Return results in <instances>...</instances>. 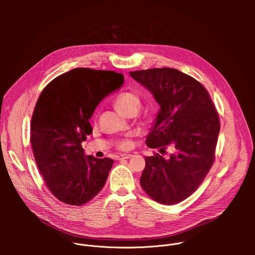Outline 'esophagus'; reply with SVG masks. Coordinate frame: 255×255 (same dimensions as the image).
<instances>
[{
  "label": "esophagus",
  "mask_w": 255,
  "mask_h": 255,
  "mask_svg": "<svg viewBox=\"0 0 255 255\" xmlns=\"http://www.w3.org/2000/svg\"><path fill=\"white\" fill-rule=\"evenodd\" d=\"M131 157H132L131 154H122L119 156V159H129Z\"/></svg>",
  "instance_id": "1"
}]
</instances>
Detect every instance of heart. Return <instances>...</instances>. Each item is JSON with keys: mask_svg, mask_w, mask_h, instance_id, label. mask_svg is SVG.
I'll list each match as a JSON object with an SVG mask.
<instances>
[{"mask_svg": "<svg viewBox=\"0 0 255 255\" xmlns=\"http://www.w3.org/2000/svg\"><path fill=\"white\" fill-rule=\"evenodd\" d=\"M114 105H115V108L121 114L125 116H129L132 113H135V114L137 113L141 105V101L136 94L128 92L118 96L115 100ZM131 147H132V141L130 138H125L117 142V148L120 150L126 151V150H129Z\"/></svg>", "mask_w": 255, "mask_h": 255, "instance_id": "obj_1", "label": "heart"}]
</instances>
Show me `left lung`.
Listing matches in <instances>:
<instances>
[{"label": "left lung", "mask_w": 255, "mask_h": 255, "mask_svg": "<svg viewBox=\"0 0 255 255\" xmlns=\"http://www.w3.org/2000/svg\"><path fill=\"white\" fill-rule=\"evenodd\" d=\"M130 76L148 89L160 106L146 145L173 153L145 157L140 178L152 200L173 205L190 197L203 183L215 161L220 119L206 88L175 68L161 67L130 71Z\"/></svg>", "instance_id": "left-lung-1"}]
</instances>
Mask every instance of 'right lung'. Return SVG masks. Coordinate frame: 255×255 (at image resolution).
I'll list each match as a JSON object with an SVG mask.
<instances>
[{"mask_svg": "<svg viewBox=\"0 0 255 255\" xmlns=\"http://www.w3.org/2000/svg\"><path fill=\"white\" fill-rule=\"evenodd\" d=\"M122 74L79 67L52 80L35 105L30 126L34 158L45 185L60 202L82 206L103 189L114 160L85 156L96 107L121 88Z\"/></svg>", "mask_w": 255, "mask_h": 255, "instance_id": "1", "label": "right lung"}]
</instances>
